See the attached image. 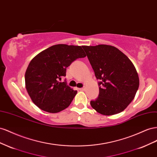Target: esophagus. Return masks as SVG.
Here are the masks:
<instances>
[{
  "label": "esophagus",
  "instance_id": "esophagus-1",
  "mask_svg": "<svg viewBox=\"0 0 157 157\" xmlns=\"http://www.w3.org/2000/svg\"><path fill=\"white\" fill-rule=\"evenodd\" d=\"M79 90H80V91H84V90H85V89H86V87H82V88H79Z\"/></svg>",
  "mask_w": 157,
  "mask_h": 157
}]
</instances>
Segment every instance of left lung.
<instances>
[{"instance_id": "left-lung-1", "label": "left lung", "mask_w": 157, "mask_h": 157, "mask_svg": "<svg viewBox=\"0 0 157 157\" xmlns=\"http://www.w3.org/2000/svg\"><path fill=\"white\" fill-rule=\"evenodd\" d=\"M82 47L100 80L98 97L90 102L92 108L106 116L122 112L133 101L140 86L135 66L115 47L98 44Z\"/></svg>"}]
</instances>
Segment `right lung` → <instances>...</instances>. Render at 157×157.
I'll return each mask as SVG.
<instances>
[{"mask_svg":"<svg viewBox=\"0 0 157 157\" xmlns=\"http://www.w3.org/2000/svg\"><path fill=\"white\" fill-rule=\"evenodd\" d=\"M86 56L81 46L65 44H55L35 56L25 74L26 90L33 103L50 113L68 107L78 91L59 79L66 76L71 62Z\"/></svg>","mask_w":157,"mask_h":157,"instance_id":"obj_1","label":"right lung"}]
</instances>
